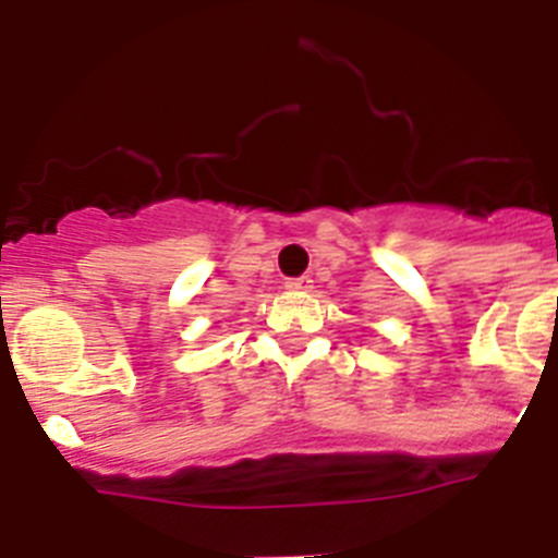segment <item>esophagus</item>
Returning <instances> with one entry per match:
<instances>
[{"mask_svg":"<svg viewBox=\"0 0 558 558\" xmlns=\"http://www.w3.org/2000/svg\"><path fill=\"white\" fill-rule=\"evenodd\" d=\"M284 288H288V290H310V288H313V279H310V276H295V279H288V282H284Z\"/></svg>","mask_w":558,"mask_h":558,"instance_id":"34e87169","label":"esophagus"}]
</instances>
